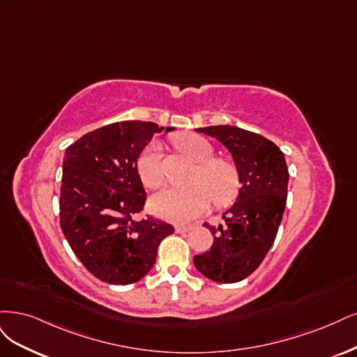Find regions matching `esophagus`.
Instances as JSON below:
<instances>
[{
  "label": "esophagus",
  "instance_id": "34e87169",
  "mask_svg": "<svg viewBox=\"0 0 357 357\" xmlns=\"http://www.w3.org/2000/svg\"><path fill=\"white\" fill-rule=\"evenodd\" d=\"M191 228H192L191 225H176V227H175V231L182 234V233H188Z\"/></svg>",
  "mask_w": 357,
  "mask_h": 357
}]
</instances>
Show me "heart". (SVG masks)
Wrapping results in <instances>:
<instances>
[{
	"mask_svg": "<svg viewBox=\"0 0 357 357\" xmlns=\"http://www.w3.org/2000/svg\"><path fill=\"white\" fill-rule=\"evenodd\" d=\"M174 144L183 154L197 162L191 183L185 187H169L155 194L149 202L151 211L172 222H188L202 215L211 204V194L216 204L231 202L238 192V175L233 165L224 160H211L212 145L195 133H179ZM137 174L144 185L158 188L165 181L162 148L158 142L148 144L137 157Z\"/></svg>",
	"mask_w": 357,
	"mask_h": 357,
	"instance_id": "1",
	"label": "heart"
}]
</instances>
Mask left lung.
<instances>
[{
	"label": "left lung",
	"mask_w": 357,
	"mask_h": 357,
	"mask_svg": "<svg viewBox=\"0 0 357 357\" xmlns=\"http://www.w3.org/2000/svg\"><path fill=\"white\" fill-rule=\"evenodd\" d=\"M220 141L231 154L240 190L236 203L222 213L224 224L209 225L212 248L194 257V266L218 283H236L254 273L274 243L282 222L289 172L274 142L237 126L195 129Z\"/></svg>",
	"instance_id": "8db88e82"
}]
</instances>
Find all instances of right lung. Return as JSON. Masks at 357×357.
<instances>
[{"label": "right lung", "mask_w": 357, "mask_h": 357, "mask_svg": "<svg viewBox=\"0 0 357 357\" xmlns=\"http://www.w3.org/2000/svg\"><path fill=\"white\" fill-rule=\"evenodd\" d=\"M163 129L151 121H117L66 148L61 228L75 257L102 282L141 280L154 266L160 241L174 233L170 224L151 216L133 220L146 199L137 157Z\"/></svg>", "instance_id": "right-lung-1"}]
</instances>
